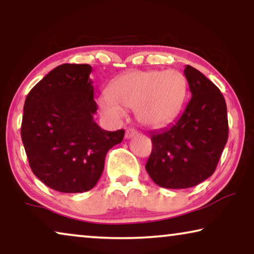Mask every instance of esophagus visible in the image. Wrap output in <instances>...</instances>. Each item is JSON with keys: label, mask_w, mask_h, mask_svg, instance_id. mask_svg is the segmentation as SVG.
I'll return each mask as SVG.
<instances>
[{"label": "esophagus", "mask_w": 254, "mask_h": 254, "mask_svg": "<svg viewBox=\"0 0 254 254\" xmlns=\"http://www.w3.org/2000/svg\"><path fill=\"white\" fill-rule=\"evenodd\" d=\"M137 134V131L133 129V128H128V129L126 130V133H125V138H131L133 136H135V135Z\"/></svg>", "instance_id": "obj_1"}]
</instances>
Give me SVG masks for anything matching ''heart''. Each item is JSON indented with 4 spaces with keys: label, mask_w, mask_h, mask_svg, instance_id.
Listing matches in <instances>:
<instances>
[{
    "label": "heart",
    "mask_w": 254,
    "mask_h": 254,
    "mask_svg": "<svg viewBox=\"0 0 254 254\" xmlns=\"http://www.w3.org/2000/svg\"><path fill=\"white\" fill-rule=\"evenodd\" d=\"M186 96V77L178 70H134L114 79L98 105L113 121L124 117V110H134L142 126L159 128L178 116Z\"/></svg>",
    "instance_id": "1"
}]
</instances>
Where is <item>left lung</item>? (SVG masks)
Returning a JSON list of instances; mask_svg holds the SVG:
<instances>
[{"instance_id": "1", "label": "left lung", "mask_w": 254, "mask_h": 254, "mask_svg": "<svg viewBox=\"0 0 254 254\" xmlns=\"http://www.w3.org/2000/svg\"><path fill=\"white\" fill-rule=\"evenodd\" d=\"M184 74L192 98L175 124L150 134L145 170L164 189H189L213 175L227 144V104L220 89L187 64Z\"/></svg>"}]
</instances>
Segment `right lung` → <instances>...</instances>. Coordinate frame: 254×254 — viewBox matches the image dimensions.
I'll list each match as a JSON object with an SVG mask.
<instances>
[{
  "instance_id": "right-lung-1",
  "label": "right lung",
  "mask_w": 254,
  "mask_h": 254,
  "mask_svg": "<svg viewBox=\"0 0 254 254\" xmlns=\"http://www.w3.org/2000/svg\"><path fill=\"white\" fill-rule=\"evenodd\" d=\"M91 71L89 64L59 65L33 86L24 104L20 134L31 170L62 193L95 187L107 151L125 135L124 129H102L93 120Z\"/></svg>"
}]
</instances>
